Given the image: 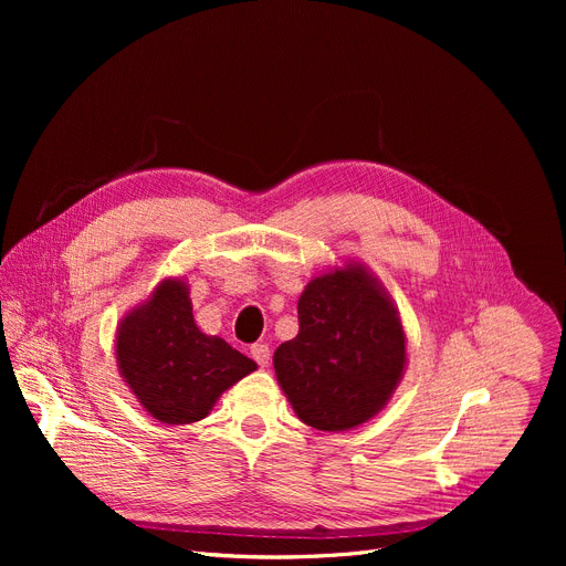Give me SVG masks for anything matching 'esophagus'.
Instances as JSON below:
<instances>
[{
	"instance_id": "34e87169",
	"label": "esophagus",
	"mask_w": 566,
	"mask_h": 566,
	"mask_svg": "<svg viewBox=\"0 0 566 566\" xmlns=\"http://www.w3.org/2000/svg\"><path fill=\"white\" fill-rule=\"evenodd\" d=\"M250 353H252V358L256 360V365H261V367H265L268 363H271V346H268V344L256 342V344H252Z\"/></svg>"
}]
</instances>
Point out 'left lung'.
Instances as JSON below:
<instances>
[{
	"mask_svg": "<svg viewBox=\"0 0 566 566\" xmlns=\"http://www.w3.org/2000/svg\"><path fill=\"white\" fill-rule=\"evenodd\" d=\"M298 335L275 350V374L298 418L321 431L367 422L406 363L401 321L360 265L316 277L298 301Z\"/></svg>",
	"mask_w": 566,
	"mask_h": 566,
	"instance_id": "8db88e82",
	"label": "left lung"
}]
</instances>
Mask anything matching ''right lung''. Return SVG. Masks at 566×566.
Masks as SVG:
<instances>
[{
  "label": "right lung",
  "mask_w": 566,
  "mask_h": 566,
  "mask_svg": "<svg viewBox=\"0 0 566 566\" xmlns=\"http://www.w3.org/2000/svg\"><path fill=\"white\" fill-rule=\"evenodd\" d=\"M116 360L139 403L165 424L203 420L227 388L256 369L224 339L197 328L188 289L176 280L163 282L122 323Z\"/></svg>",
  "instance_id": "obj_1"
}]
</instances>
